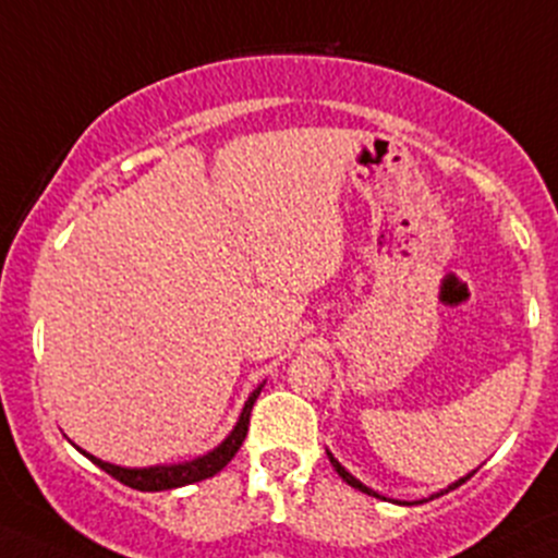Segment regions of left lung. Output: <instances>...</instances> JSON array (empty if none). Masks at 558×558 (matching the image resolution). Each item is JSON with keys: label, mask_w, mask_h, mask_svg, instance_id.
I'll use <instances>...</instances> for the list:
<instances>
[{"label": "left lung", "mask_w": 558, "mask_h": 558, "mask_svg": "<svg viewBox=\"0 0 558 558\" xmlns=\"http://www.w3.org/2000/svg\"><path fill=\"white\" fill-rule=\"evenodd\" d=\"M327 456H329V463H332V466H335V472H338L340 474V480H343V483L345 485H351V488H356V490H362V494H367V496H376V499H378V494H376V490H371V488H367V485H362L360 483V480H356V477H351V474L349 472H345V469L343 466H340V463L338 461H335V458H332V452H327ZM474 474V472H472ZM472 474H466V477H461V480H458V483H452L450 485V488H445V490H441V494H450V490H456L458 488V485H463V483H466V480L469 477H472ZM441 494H434V496H430V499H436V496H441ZM425 501V499H423Z\"/></svg>", "instance_id": "1"}]
</instances>
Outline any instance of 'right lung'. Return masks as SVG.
Returning <instances> with one entry per match:
<instances>
[{
  "instance_id": "add662e5",
  "label": "right lung",
  "mask_w": 558,
  "mask_h": 558,
  "mask_svg": "<svg viewBox=\"0 0 558 558\" xmlns=\"http://www.w3.org/2000/svg\"><path fill=\"white\" fill-rule=\"evenodd\" d=\"M258 392H262V387L253 389L251 398L245 400V405H242V414H240V420H236L234 430H231V434L226 436V439L220 441L215 450H209L207 456L196 458V461L171 463V466L124 469V466H113V463L100 461V458L89 456V452H84V450H81V452H84V456L89 458L95 466H100L102 472L111 474L113 480H119V483L128 485V488H135V490H171V488H182V485L202 483V480L215 477V474H218L220 469H223L226 463H229L231 458L236 456V450H240L242 441H245V436H247V425H251V411H253V403H256Z\"/></svg>"
}]
</instances>
